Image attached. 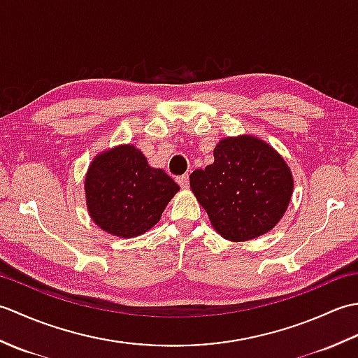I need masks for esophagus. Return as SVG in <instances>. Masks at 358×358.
<instances>
[{"label":"esophagus","instance_id":"1","mask_svg":"<svg viewBox=\"0 0 358 358\" xmlns=\"http://www.w3.org/2000/svg\"><path fill=\"white\" fill-rule=\"evenodd\" d=\"M177 183L183 189H187L189 187V175L187 173L180 175V177H177Z\"/></svg>","mask_w":358,"mask_h":358}]
</instances>
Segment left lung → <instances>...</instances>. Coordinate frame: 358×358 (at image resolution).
<instances>
[{"instance_id":"1","label":"left lung","mask_w":358,"mask_h":358,"mask_svg":"<svg viewBox=\"0 0 358 358\" xmlns=\"http://www.w3.org/2000/svg\"><path fill=\"white\" fill-rule=\"evenodd\" d=\"M214 163L189 177L192 192L215 231L245 241L271 231L291 201L292 175L269 144L254 136L224 138Z\"/></svg>"}]
</instances>
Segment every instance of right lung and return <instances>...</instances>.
I'll return each mask as SVG.
<instances>
[{"label": "right lung", "instance_id": "add662e5", "mask_svg": "<svg viewBox=\"0 0 358 358\" xmlns=\"http://www.w3.org/2000/svg\"><path fill=\"white\" fill-rule=\"evenodd\" d=\"M89 214L103 231L132 238L158 223L180 186L134 146L98 155L86 177Z\"/></svg>", "mask_w": 358, "mask_h": 358}]
</instances>
